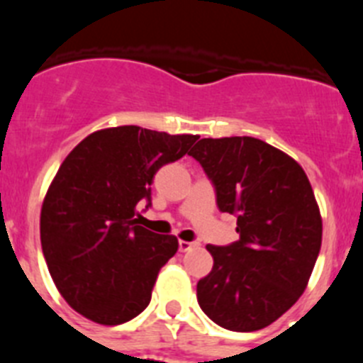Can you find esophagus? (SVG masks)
Wrapping results in <instances>:
<instances>
[{"mask_svg": "<svg viewBox=\"0 0 363 363\" xmlns=\"http://www.w3.org/2000/svg\"><path fill=\"white\" fill-rule=\"evenodd\" d=\"M196 242H185V240H179V252H187L191 251L192 247H196Z\"/></svg>", "mask_w": 363, "mask_h": 363, "instance_id": "34e87169", "label": "esophagus"}]
</instances>
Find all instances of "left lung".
Wrapping results in <instances>:
<instances>
[{"label":"left lung","mask_w":363,"mask_h":363,"mask_svg":"<svg viewBox=\"0 0 363 363\" xmlns=\"http://www.w3.org/2000/svg\"><path fill=\"white\" fill-rule=\"evenodd\" d=\"M189 154L213 179L221 213L238 216L240 233L233 245H207L214 265L198 281V303L223 329H264L296 303L318 258L322 216L309 178L258 138H203Z\"/></svg>","instance_id":"8db88e82"}]
</instances>
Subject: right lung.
<instances>
[{
    "mask_svg": "<svg viewBox=\"0 0 363 363\" xmlns=\"http://www.w3.org/2000/svg\"><path fill=\"white\" fill-rule=\"evenodd\" d=\"M200 136L121 125L101 129L69 152L50 182L40 216L43 256L57 291L76 313L101 325L129 322L149 306L178 238L136 223L160 167Z\"/></svg>",
    "mask_w": 363,
    "mask_h": 363,
    "instance_id": "obj_1",
    "label": "right lung"
}]
</instances>
